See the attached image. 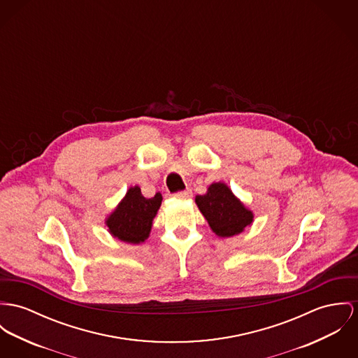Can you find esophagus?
Returning a JSON list of instances; mask_svg holds the SVG:
<instances>
[{"instance_id":"1","label":"esophagus","mask_w":358,"mask_h":358,"mask_svg":"<svg viewBox=\"0 0 358 358\" xmlns=\"http://www.w3.org/2000/svg\"><path fill=\"white\" fill-rule=\"evenodd\" d=\"M192 196V192L188 189V191H184V192H178L176 194V197L177 199H181V200H187V199H189Z\"/></svg>"}]
</instances>
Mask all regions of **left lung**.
<instances>
[{
	"mask_svg": "<svg viewBox=\"0 0 358 358\" xmlns=\"http://www.w3.org/2000/svg\"><path fill=\"white\" fill-rule=\"evenodd\" d=\"M194 201L211 230L220 238L243 233L253 222V213L224 182H213L207 192L194 197Z\"/></svg>",
	"mask_w": 358,
	"mask_h": 358,
	"instance_id": "1",
	"label": "left lung"
}]
</instances>
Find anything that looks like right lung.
<instances>
[{
    "instance_id": "1",
    "label": "right lung",
    "mask_w": 358,
    "mask_h": 358,
    "mask_svg": "<svg viewBox=\"0 0 358 358\" xmlns=\"http://www.w3.org/2000/svg\"><path fill=\"white\" fill-rule=\"evenodd\" d=\"M161 203V193L147 199L141 194L140 187H131L105 220L108 231L111 237L127 244L138 245L144 243L150 237L152 220L158 214Z\"/></svg>"
}]
</instances>
